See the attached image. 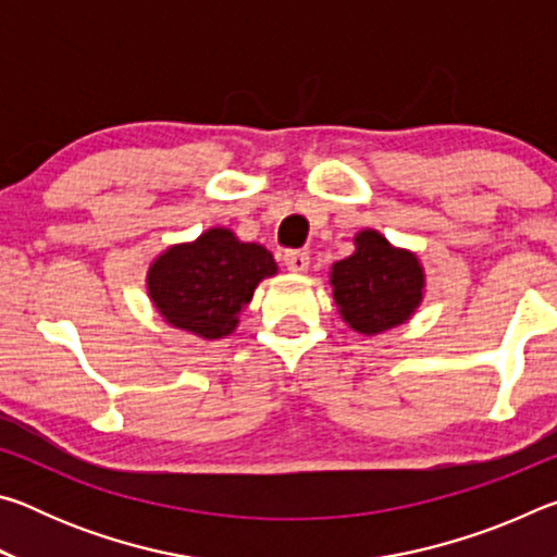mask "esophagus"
I'll return each mask as SVG.
<instances>
[{"label":"esophagus","mask_w":557,"mask_h":557,"mask_svg":"<svg viewBox=\"0 0 557 557\" xmlns=\"http://www.w3.org/2000/svg\"><path fill=\"white\" fill-rule=\"evenodd\" d=\"M285 265L289 272H307L309 270V256L301 250H287L285 252Z\"/></svg>","instance_id":"obj_1"}]
</instances>
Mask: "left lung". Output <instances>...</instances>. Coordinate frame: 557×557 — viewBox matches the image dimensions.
I'll list each match as a JSON object with an SVG mask.
<instances>
[{"mask_svg": "<svg viewBox=\"0 0 557 557\" xmlns=\"http://www.w3.org/2000/svg\"><path fill=\"white\" fill-rule=\"evenodd\" d=\"M354 248L329 272L334 305L344 322L363 336H379L410 322L428 287L420 258L375 228L358 231Z\"/></svg>", "mask_w": 557, "mask_h": 557, "instance_id": "1", "label": "left lung"}]
</instances>
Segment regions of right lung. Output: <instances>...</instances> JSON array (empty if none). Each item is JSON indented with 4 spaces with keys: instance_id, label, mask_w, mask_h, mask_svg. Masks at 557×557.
<instances>
[{
    "instance_id": "right-lung-1",
    "label": "right lung",
    "mask_w": 557,
    "mask_h": 557,
    "mask_svg": "<svg viewBox=\"0 0 557 557\" xmlns=\"http://www.w3.org/2000/svg\"><path fill=\"white\" fill-rule=\"evenodd\" d=\"M277 262L260 243H243L223 225L199 238L174 243L149 262L147 295L169 326L203 342L231 336L262 280L277 275Z\"/></svg>"
}]
</instances>
